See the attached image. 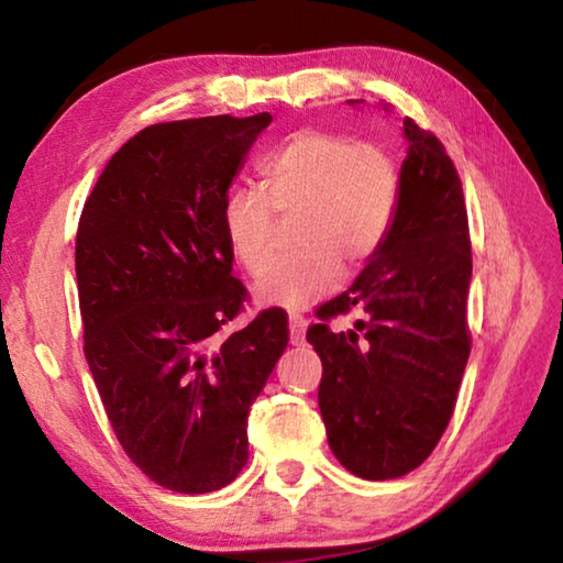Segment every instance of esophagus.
Instances as JSON below:
<instances>
[{"label": "esophagus", "mask_w": 563, "mask_h": 563, "mask_svg": "<svg viewBox=\"0 0 563 563\" xmlns=\"http://www.w3.org/2000/svg\"><path fill=\"white\" fill-rule=\"evenodd\" d=\"M305 328H308V320H305L302 316H290V342L292 345H302L305 340Z\"/></svg>", "instance_id": "1"}]
</instances>
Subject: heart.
Here are the masks:
<instances>
[{
  "instance_id": "heart-1",
  "label": "heart",
  "mask_w": 563,
  "mask_h": 563,
  "mask_svg": "<svg viewBox=\"0 0 563 563\" xmlns=\"http://www.w3.org/2000/svg\"><path fill=\"white\" fill-rule=\"evenodd\" d=\"M263 186L225 196V243L247 273L258 275L273 255L280 216H298L300 247L275 261L258 283V298L302 310L340 278V268L367 265L385 245L402 198V170L389 151L340 131H298L261 166Z\"/></svg>"
}]
</instances>
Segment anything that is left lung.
<instances>
[{"instance_id":"8db88e82","label":"left lung","mask_w":563,"mask_h":563,"mask_svg":"<svg viewBox=\"0 0 563 563\" xmlns=\"http://www.w3.org/2000/svg\"><path fill=\"white\" fill-rule=\"evenodd\" d=\"M402 198L385 245L355 283L316 310L318 402L332 454L362 479H397L432 454L470 360V221L442 141L405 119ZM357 307L367 321L338 333Z\"/></svg>"}]
</instances>
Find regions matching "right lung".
Instances as JSON below:
<instances>
[{"mask_svg":"<svg viewBox=\"0 0 563 563\" xmlns=\"http://www.w3.org/2000/svg\"><path fill=\"white\" fill-rule=\"evenodd\" d=\"M271 123H154L103 168L76 231L84 355L111 430L158 487L206 494L247 462V415L288 347V316L261 310L231 335L247 290L233 278L221 211Z\"/></svg>","mask_w":563,"mask_h":563,"instance_id":"obj_1","label":"right lung"}]
</instances>
